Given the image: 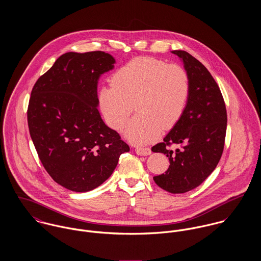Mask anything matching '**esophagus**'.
I'll list each match as a JSON object with an SVG mask.
<instances>
[{"instance_id":"esophagus-1","label":"esophagus","mask_w":261,"mask_h":261,"mask_svg":"<svg viewBox=\"0 0 261 261\" xmlns=\"http://www.w3.org/2000/svg\"><path fill=\"white\" fill-rule=\"evenodd\" d=\"M136 152L140 155H148L151 153V149L149 147H138L136 148Z\"/></svg>"}]
</instances>
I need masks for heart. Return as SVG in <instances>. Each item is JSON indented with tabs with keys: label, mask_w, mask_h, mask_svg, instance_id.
I'll return each instance as SVG.
<instances>
[{
	"label": "heart",
	"mask_w": 261,
	"mask_h": 261,
	"mask_svg": "<svg viewBox=\"0 0 261 261\" xmlns=\"http://www.w3.org/2000/svg\"><path fill=\"white\" fill-rule=\"evenodd\" d=\"M190 93L185 67L146 56L122 65L112 76V84L99 89L97 100L106 122L115 130L123 129L136 109L138 114L125 135L132 142L145 144L180 121Z\"/></svg>",
	"instance_id": "b5f03b06"
}]
</instances>
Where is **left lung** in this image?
I'll return each mask as SVG.
<instances>
[{
	"label": "left lung",
	"mask_w": 261,
	"mask_h": 261,
	"mask_svg": "<svg viewBox=\"0 0 261 261\" xmlns=\"http://www.w3.org/2000/svg\"><path fill=\"white\" fill-rule=\"evenodd\" d=\"M190 75L191 93L180 121L162 143L151 148L167 154L165 174L154 183L172 194H182L201 185L215 170L223 152L227 112L221 90L208 69L186 51L175 50ZM176 144L180 148L174 151Z\"/></svg>",
	"instance_id": "1"
}]
</instances>
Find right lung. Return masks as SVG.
Wrapping results in <instances>:
<instances>
[{"label":"right lung","instance_id":"1","mask_svg":"<svg viewBox=\"0 0 261 261\" xmlns=\"http://www.w3.org/2000/svg\"><path fill=\"white\" fill-rule=\"evenodd\" d=\"M114 62L102 51L65 53L31 91L27 119L38 156L57 184L73 192L100 186L129 150L96 108L97 80Z\"/></svg>","mask_w":261,"mask_h":261}]
</instances>
